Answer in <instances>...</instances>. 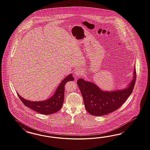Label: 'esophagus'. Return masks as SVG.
<instances>
[{
	"instance_id": "1",
	"label": "esophagus",
	"mask_w": 150,
	"mask_h": 150,
	"mask_svg": "<svg viewBox=\"0 0 150 150\" xmlns=\"http://www.w3.org/2000/svg\"><path fill=\"white\" fill-rule=\"evenodd\" d=\"M83 74V71L81 69H77L75 71V75L77 77H80Z\"/></svg>"
}]
</instances>
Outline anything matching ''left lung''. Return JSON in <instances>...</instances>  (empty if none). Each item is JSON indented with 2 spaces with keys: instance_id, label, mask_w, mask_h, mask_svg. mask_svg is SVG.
Instances as JSON below:
<instances>
[{
  "instance_id": "1",
  "label": "left lung",
  "mask_w": 150,
  "mask_h": 150,
  "mask_svg": "<svg viewBox=\"0 0 150 150\" xmlns=\"http://www.w3.org/2000/svg\"><path fill=\"white\" fill-rule=\"evenodd\" d=\"M133 74V80L127 88L112 91H102L94 83L79 79L77 83L87 111L94 116H102L119 108L133 91L137 76L135 69Z\"/></svg>"
}]
</instances>
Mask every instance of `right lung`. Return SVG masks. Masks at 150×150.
<instances>
[{
	"instance_id": "add662e5",
	"label": "right lung",
	"mask_w": 150,
	"mask_h": 150,
	"mask_svg": "<svg viewBox=\"0 0 150 150\" xmlns=\"http://www.w3.org/2000/svg\"><path fill=\"white\" fill-rule=\"evenodd\" d=\"M74 77L70 74L62 81L57 88L56 92L50 99L43 101H30L22 98L17 93L18 96L25 106L39 113L49 115L58 112L62 107L64 96V87L66 83L74 81Z\"/></svg>"
}]
</instances>
